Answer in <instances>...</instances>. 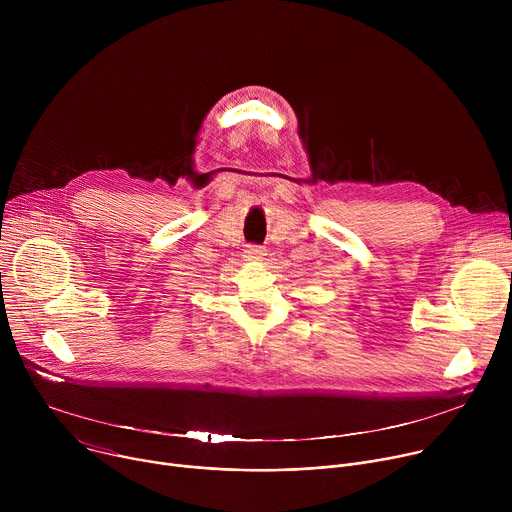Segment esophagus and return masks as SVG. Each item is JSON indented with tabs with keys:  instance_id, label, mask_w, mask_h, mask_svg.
<instances>
[{
	"instance_id": "34e87169",
	"label": "esophagus",
	"mask_w": 512,
	"mask_h": 512,
	"mask_svg": "<svg viewBox=\"0 0 512 512\" xmlns=\"http://www.w3.org/2000/svg\"><path fill=\"white\" fill-rule=\"evenodd\" d=\"M245 257L247 259H263L265 257V249L263 247H257V245H249L245 249Z\"/></svg>"
}]
</instances>
